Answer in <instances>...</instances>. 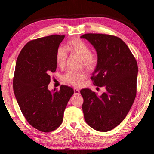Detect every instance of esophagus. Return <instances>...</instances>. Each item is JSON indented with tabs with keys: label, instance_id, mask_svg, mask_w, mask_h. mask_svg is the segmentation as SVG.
<instances>
[{
	"label": "esophagus",
	"instance_id": "1",
	"mask_svg": "<svg viewBox=\"0 0 154 154\" xmlns=\"http://www.w3.org/2000/svg\"><path fill=\"white\" fill-rule=\"evenodd\" d=\"M74 94H76V95H79L80 93L79 89H78L76 88H74Z\"/></svg>",
	"mask_w": 154,
	"mask_h": 154
}]
</instances>
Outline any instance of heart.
Instances as JSON below:
<instances>
[{"label":"heart","instance_id":"heart-1","mask_svg":"<svg viewBox=\"0 0 154 154\" xmlns=\"http://www.w3.org/2000/svg\"><path fill=\"white\" fill-rule=\"evenodd\" d=\"M67 53L80 57L83 66L88 70L94 69L98 64V55L92 53L89 45L80 38L71 39L67 43L66 49L60 48L57 50L56 60L58 67H63L65 66L67 58ZM86 78L87 74L85 72L69 71L63 76V80L65 82L71 85L80 86Z\"/></svg>","mask_w":154,"mask_h":154}]
</instances>
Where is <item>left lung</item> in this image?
<instances>
[{"label":"left lung","instance_id":"1","mask_svg":"<svg viewBox=\"0 0 154 154\" xmlns=\"http://www.w3.org/2000/svg\"><path fill=\"white\" fill-rule=\"evenodd\" d=\"M81 38L90 42L99 57L91 79L106 90L100 96L89 88L80 91L84 118L97 131H109L122 123L136 98L137 63L127 44L117 36L86 33Z\"/></svg>","mask_w":154,"mask_h":154}]
</instances>
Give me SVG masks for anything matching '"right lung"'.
<instances>
[{"instance_id":"1","label":"right lung","mask_w":154,"mask_h":154,"mask_svg":"<svg viewBox=\"0 0 154 154\" xmlns=\"http://www.w3.org/2000/svg\"><path fill=\"white\" fill-rule=\"evenodd\" d=\"M64 35H53L32 40L17 60L13 86L18 104L27 122L43 132L57 129L74 94L72 88L62 85L51 92L50 74L57 67L56 54Z\"/></svg>"}]
</instances>
